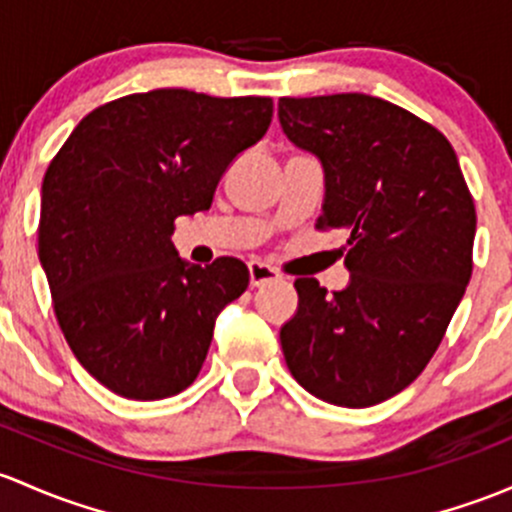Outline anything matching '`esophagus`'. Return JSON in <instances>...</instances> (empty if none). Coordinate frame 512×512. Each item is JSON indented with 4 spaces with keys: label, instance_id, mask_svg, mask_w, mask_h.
Segmentation results:
<instances>
[{
    "label": "esophagus",
    "instance_id": "obj_1",
    "mask_svg": "<svg viewBox=\"0 0 512 512\" xmlns=\"http://www.w3.org/2000/svg\"><path fill=\"white\" fill-rule=\"evenodd\" d=\"M247 270H250V284H252V287H260V284L277 282V279H282L279 270H274V267H270L267 262H260V260H252L250 265H247Z\"/></svg>",
    "mask_w": 512,
    "mask_h": 512
}]
</instances>
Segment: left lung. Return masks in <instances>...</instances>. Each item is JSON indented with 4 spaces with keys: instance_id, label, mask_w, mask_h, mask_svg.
Here are the masks:
<instances>
[{
    "instance_id": "obj_1",
    "label": "left lung",
    "mask_w": 512,
    "mask_h": 512,
    "mask_svg": "<svg viewBox=\"0 0 512 512\" xmlns=\"http://www.w3.org/2000/svg\"><path fill=\"white\" fill-rule=\"evenodd\" d=\"M284 134L324 164L319 230H346L351 284L294 282L282 326L294 380L338 407L405 390L437 353L473 272L476 206L449 139L363 93L279 98Z\"/></svg>"
}]
</instances>
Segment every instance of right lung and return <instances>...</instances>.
Segmentation results:
<instances>
[{
    "instance_id": "add662e5",
    "label": "right lung",
    "mask_w": 512,
    "mask_h": 512,
    "mask_svg": "<svg viewBox=\"0 0 512 512\" xmlns=\"http://www.w3.org/2000/svg\"><path fill=\"white\" fill-rule=\"evenodd\" d=\"M270 122L272 98L159 88L95 107L48 164L39 260L53 311L115 395L161 400L201 373L215 316L250 272L238 257H176L174 220L211 208L223 171Z\"/></svg>"
}]
</instances>
